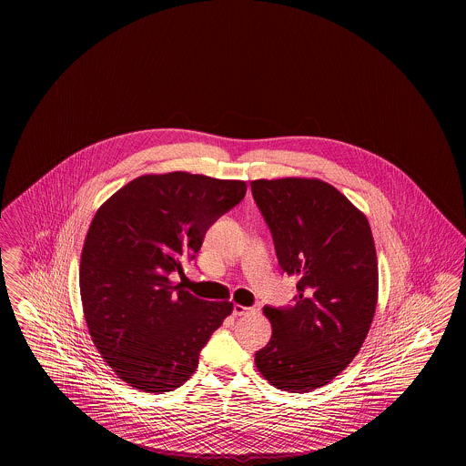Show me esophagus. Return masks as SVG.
<instances>
[{
	"instance_id": "esophagus-1",
	"label": "esophagus",
	"mask_w": 466,
	"mask_h": 466,
	"mask_svg": "<svg viewBox=\"0 0 466 466\" xmlns=\"http://www.w3.org/2000/svg\"><path fill=\"white\" fill-rule=\"evenodd\" d=\"M248 310H250V309L244 307V305H238V303L233 305V316H244Z\"/></svg>"
}]
</instances>
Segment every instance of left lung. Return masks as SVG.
Listing matches in <instances>:
<instances>
[{
	"label": "left lung",
	"mask_w": 466,
	"mask_h": 466,
	"mask_svg": "<svg viewBox=\"0 0 466 466\" xmlns=\"http://www.w3.org/2000/svg\"><path fill=\"white\" fill-rule=\"evenodd\" d=\"M277 259L298 280L293 305L265 307L273 333L256 367L277 390L331 382L367 339L377 305V254L367 218L318 178L252 180Z\"/></svg>",
	"instance_id": "left-lung-1"
}]
</instances>
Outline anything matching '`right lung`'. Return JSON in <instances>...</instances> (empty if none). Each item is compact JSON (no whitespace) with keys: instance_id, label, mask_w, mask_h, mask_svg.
<instances>
[{"instance_id":"right-lung-1","label":"right lung","mask_w":466,"mask_h":466,"mask_svg":"<svg viewBox=\"0 0 466 466\" xmlns=\"http://www.w3.org/2000/svg\"><path fill=\"white\" fill-rule=\"evenodd\" d=\"M242 180L144 175L99 207L80 259L84 316L99 354L146 392L173 391L233 310L170 282L197 258L205 233L245 197Z\"/></svg>"}]
</instances>
